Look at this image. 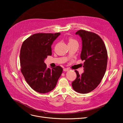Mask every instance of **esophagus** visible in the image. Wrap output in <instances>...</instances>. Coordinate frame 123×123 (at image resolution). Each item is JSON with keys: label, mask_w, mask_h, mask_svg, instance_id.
Instances as JSON below:
<instances>
[{"label": "esophagus", "mask_w": 123, "mask_h": 123, "mask_svg": "<svg viewBox=\"0 0 123 123\" xmlns=\"http://www.w3.org/2000/svg\"><path fill=\"white\" fill-rule=\"evenodd\" d=\"M63 70H64V71H65V72H67V71H68L69 70L68 69H67V68H65V69H63Z\"/></svg>", "instance_id": "34e87169"}]
</instances>
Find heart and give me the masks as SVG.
I'll return each mask as SVG.
<instances>
[{"instance_id":"heart-1","label":"heart","mask_w":123,"mask_h":123,"mask_svg":"<svg viewBox=\"0 0 123 123\" xmlns=\"http://www.w3.org/2000/svg\"><path fill=\"white\" fill-rule=\"evenodd\" d=\"M74 42H76L75 40H74V39H72V38H70L69 39V43H74Z\"/></svg>"}]
</instances>
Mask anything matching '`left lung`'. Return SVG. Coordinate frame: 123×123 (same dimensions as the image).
Returning a JSON list of instances; mask_svg holds the SVG:
<instances>
[{"label": "left lung", "instance_id": "left-lung-1", "mask_svg": "<svg viewBox=\"0 0 123 123\" xmlns=\"http://www.w3.org/2000/svg\"><path fill=\"white\" fill-rule=\"evenodd\" d=\"M75 34L82 40L80 58L84 60V73L80 75L75 71L77 77L72 84L75 91L86 94L94 90L102 80L107 67V52L103 40L95 33L80 30Z\"/></svg>", "mask_w": 123, "mask_h": 123}]
</instances>
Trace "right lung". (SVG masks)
I'll return each mask as SVG.
<instances>
[{
  "instance_id": "1",
  "label": "right lung",
  "mask_w": 123,
  "mask_h": 123,
  "mask_svg": "<svg viewBox=\"0 0 123 123\" xmlns=\"http://www.w3.org/2000/svg\"><path fill=\"white\" fill-rule=\"evenodd\" d=\"M60 33H37L25 40L20 52L21 72L28 85L40 93H48L55 87L63 69L48 68L44 63L51 55V45Z\"/></svg>"
}]
</instances>
